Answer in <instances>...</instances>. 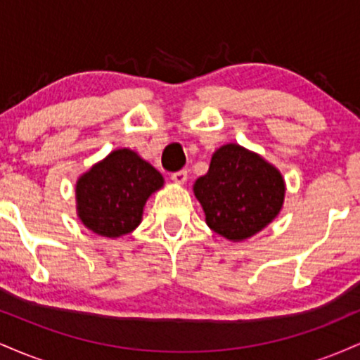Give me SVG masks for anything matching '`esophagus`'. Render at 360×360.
<instances>
[{
	"mask_svg": "<svg viewBox=\"0 0 360 360\" xmlns=\"http://www.w3.org/2000/svg\"><path fill=\"white\" fill-rule=\"evenodd\" d=\"M171 179L174 181L176 184H184V183H186V179H188V172H186L184 169H181V171L172 172V174H171Z\"/></svg>",
	"mask_w": 360,
	"mask_h": 360,
	"instance_id": "1",
	"label": "esophagus"
}]
</instances>
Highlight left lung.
I'll return each mask as SVG.
<instances>
[{
	"label": "left lung",
	"mask_w": 360,
	"mask_h": 360,
	"mask_svg": "<svg viewBox=\"0 0 360 360\" xmlns=\"http://www.w3.org/2000/svg\"><path fill=\"white\" fill-rule=\"evenodd\" d=\"M194 194L213 232L229 240H243L279 213L284 181L262 157L229 143L214 152L208 172L194 183Z\"/></svg>",
	"instance_id": "left-lung-1"
}]
</instances>
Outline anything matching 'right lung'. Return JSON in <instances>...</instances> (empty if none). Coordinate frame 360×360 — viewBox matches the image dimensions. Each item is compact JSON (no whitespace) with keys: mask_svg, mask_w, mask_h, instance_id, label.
<instances>
[{"mask_svg":"<svg viewBox=\"0 0 360 360\" xmlns=\"http://www.w3.org/2000/svg\"><path fill=\"white\" fill-rule=\"evenodd\" d=\"M162 184L155 167L135 152L120 148L79 177L77 213L98 235L120 237L139 225L147 198Z\"/></svg>","mask_w":360,"mask_h":360,"instance_id":"add662e5","label":"right lung"}]
</instances>
